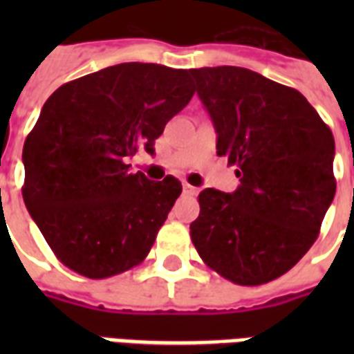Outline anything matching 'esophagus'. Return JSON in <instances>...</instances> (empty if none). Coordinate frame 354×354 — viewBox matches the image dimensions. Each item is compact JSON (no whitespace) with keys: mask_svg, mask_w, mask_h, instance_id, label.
<instances>
[{"mask_svg":"<svg viewBox=\"0 0 354 354\" xmlns=\"http://www.w3.org/2000/svg\"><path fill=\"white\" fill-rule=\"evenodd\" d=\"M183 194H187V196H193V194H196V189L193 187V185H189L187 182H183Z\"/></svg>","mask_w":354,"mask_h":354,"instance_id":"obj_1","label":"esophagus"}]
</instances>
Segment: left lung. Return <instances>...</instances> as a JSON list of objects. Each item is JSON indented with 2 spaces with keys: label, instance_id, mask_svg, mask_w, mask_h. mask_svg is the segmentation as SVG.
I'll use <instances>...</instances> for the list:
<instances>
[{
  "label": "left lung",
  "instance_id": "obj_1",
  "mask_svg": "<svg viewBox=\"0 0 354 354\" xmlns=\"http://www.w3.org/2000/svg\"><path fill=\"white\" fill-rule=\"evenodd\" d=\"M236 165L235 193L204 189L191 241L211 270L242 286L286 274L318 239L336 193L335 138L294 88L235 66L191 69Z\"/></svg>",
  "mask_w": 354,
  "mask_h": 354
}]
</instances>
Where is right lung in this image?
Listing matches in <instances>:
<instances>
[{"mask_svg":"<svg viewBox=\"0 0 354 354\" xmlns=\"http://www.w3.org/2000/svg\"><path fill=\"white\" fill-rule=\"evenodd\" d=\"M194 88L187 69L124 62L66 82L25 139L24 200L64 266L106 279L138 266L182 193L174 176L130 172Z\"/></svg>","mask_w":354,"mask_h":354,"instance_id":"right-lung-1","label":"right lung"}]
</instances>
